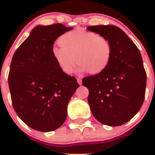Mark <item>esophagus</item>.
I'll use <instances>...</instances> for the list:
<instances>
[{"label": "esophagus", "instance_id": "1", "mask_svg": "<svg viewBox=\"0 0 155 155\" xmlns=\"http://www.w3.org/2000/svg\"><path fill=\"white\" fill-rule=\"evenodd\" d=\"M77 82L79 84L81 85V84H82V80H81V79H79V78H77Z\"/></svg>", "mask_w": 155, "mask_h": 155}]
</instances>
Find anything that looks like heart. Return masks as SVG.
I'll return each mask as SVG.
<instances>
[{"label":"heart","instance_id":"heart-1","mask_svg":"<svg viewBox=\"0 0 155 155\" xmlns=\"http://www.w3.org/2000/svg\"><path fill=\"white\" fill-rule=\"evenodd\" d=\"M60 47L51 52L56 63L66 74H72L76 63L78 71L90 74L103 72L109 64L112 54L110 41L103 35L83 28H76L60 37Z\"/></svg>","mask_w":155,"mask_h":155}]
</instances>
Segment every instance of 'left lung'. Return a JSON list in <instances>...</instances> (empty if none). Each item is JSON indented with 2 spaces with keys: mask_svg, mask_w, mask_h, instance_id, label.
Instances as JSON below:
<instances>
[{
  "mask_svg": "<svg viewBox=\"0 0 155 155\" xmlns=\"http://www.w3.org/2000/svg\"><path fill=\"white\" fill-rule=\"evenodd\" d=\"M87 29L107 38L112 46L109 64L103 72L82 79L88 88V103L95 118L108 126L130 120L145 97L147 73L139 49L120 28L95 25Z\"/></svg>",
  "mask_w": 155,
  "mask_h": 155,
  "instance_id": "left-lung-1",
  "label": "left lung"
}]
</instances>
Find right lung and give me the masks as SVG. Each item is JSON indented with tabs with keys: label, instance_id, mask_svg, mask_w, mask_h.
I'll return each instance as SVG.
<instances>
[{
	"label": "right lung",
	"instance_id": "right-lung-1",
	"mask_svg": "<svg viewBox=\"0 0 155 155\" xmlns=\"http://www.w3.org/2000/svg\"><path fill=\"white\" fill-rule=\"evenodd\" d=\"M71 29L60 23L36 26L12 58L8 77L12 105L19 118L35 130L59 128L79 87L74 76L61 70L51 52L57 38Z\"/></svg>",
	"mask_w": 155,
	"mask_h": 155
}]
</instances>
